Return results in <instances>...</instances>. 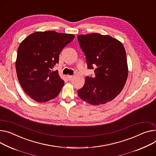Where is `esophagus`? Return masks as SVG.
<instances>
[{
  "mask_svg": "<svg viewBox=\"0 0 156 156\" xmlns=\"http://www.w3.org/2000/svg\"><path fill=\"white\" fill-rule=\"evenodd\" d=\"M67 79H68L69 80H71L72 79H73V76H69V75H67Z\"/></svg>",
  "mask_w": 156,
  "mask_h": 156,
  "instance_id": "1",
  "label": "esophagus"
}]
</instances>
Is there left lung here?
<instances>
[{
  "instance_id": "left-lung-1",
  "label": "left lung",
  "mask_w": 156,
  "mask_h": 156,
  "mask_svg": "<svg viewBox=\"0 0 156 156\" xmlns=\"http://www.w3.org/2000/svg\"><path fill=\"white\" fill-rule=\"evenodd\" d=\"M77 39L87 68L94 69L95 74L86 77L84 85L77 90L78 95L95 105L112 101L122 90L128 76L122 44L109 35L97 33L78 35Z\"/></svg>"
}]
</instances>
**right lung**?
I'll return each instance as SVG.
<instances>
[{
	"label": "right lung",
	"mask_w": 156,
	"mask_h": 156,
	"mask_svg": "<svg viewBox=\"0 0 156 156\" xmlns=\"http://www.w3.org/2000/svg\"><path fill=\"white\" fill-rule=\"evenodd\" d=\"M74 35L53 30L29 35L19 46L16 68L20 84L29 96L39 102L56 98L64 81L58 71H52L58 64L63 48Z\"/></svg>",
	"instance_id": "add662e5"
}]
</instances>
